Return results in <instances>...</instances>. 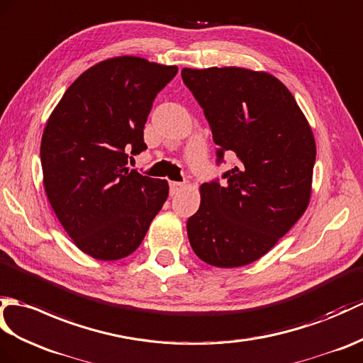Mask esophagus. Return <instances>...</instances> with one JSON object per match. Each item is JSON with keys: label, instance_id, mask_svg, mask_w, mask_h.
I'll return each mask as SVG.
<instances>
[{"label": "esophagus", "instance_id": "esophagus-1", "mask_svg": "<svg viewBox=\"0 0 363 363\" xmlns=\"http://www.w3.org/2000/svg\"><path fill=\"white\" fill-rule=\"evenodd\" d=\"M184 187L182 182H170V195H178V191H181V189Z\"/></svg>", "mask_w": 363, "mask_h": 363}]
</instances>
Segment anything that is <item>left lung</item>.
I'll use <instances>...</instances> for the list:
<instances>
[{"label":"left lung","instance_id":"8db88e82","mask_svg":"<svg viewBox=\"0 0 363 363\" xmlns=\"http://www.w3.org/2000/svg\"><path fill=\"white\" fill-rule=\"evenodd\" d=\"M218 145L238 159L225 184L201 185L187 233L195 254L216 267H240L267 254L311 199L315 140L291 91L274 75L246 67H184Z\"/></svg>","mask_w":363,"mask_h":363}]
</instances>
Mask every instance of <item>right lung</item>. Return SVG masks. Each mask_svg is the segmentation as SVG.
I'll return each instance as SVG.
<instances>
[{
  "label": "right lung",
  "mask_w": 363,
  "mask_h": 363,
  "mask_svg": "<svg viewBox=\"0 0 363 363\" xmlns=\"http://www.w3.org/2000/svg\"><path fill=\"white\" fill-rule=\"evenodd\" d=\"M178 66L140 57L94 65L66 89L40 147L50 207L82 252L113 261L145 237L168 196L165 179L128 170V153L147 150L143 126L153 100Z\"/></svg>",
  "instance_id": "obj_1"
}]
</instances>
